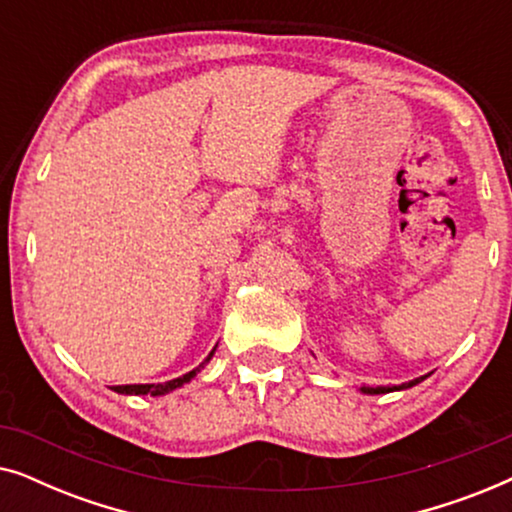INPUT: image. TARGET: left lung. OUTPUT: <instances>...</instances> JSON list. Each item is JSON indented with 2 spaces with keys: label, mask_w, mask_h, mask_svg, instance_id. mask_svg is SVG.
Here are the masks:
<instances>
[{
  "label": "left lung",
  "mask_w": 512,
  "mask_h": 512,
  "mask_svg": "<svg viewBox=\"0 0 512 512\" xmlns=\"http://www.w3.org/2000/svg\"><path fill=\"white\" fill-rule=\"evenodd\" d=\"M424 377H417V380H410V382H403V384H394V387H366V384H361L359 391H361V394H370V396H373V394H389V391H403V389L415 387V384L422 382Z\"/></svg>",
  "instance_id": "1"
}]
</instances>
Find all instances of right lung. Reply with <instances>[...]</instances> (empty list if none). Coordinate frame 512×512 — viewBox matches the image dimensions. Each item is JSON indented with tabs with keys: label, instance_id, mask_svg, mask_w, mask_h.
Returning <instances> with one entry per match:
<instances>
[{
	"label": "right lung",
	"instance_id": "1",
	"mask_svg": "<svg viewBox=\"0 0 512 512\" xmlns=\"http://www.w3.org/2000/svg\"><path fill=\"white\" fill-rule=\"evenodd\" d=\"M214 352H216V347L212 349V352H209L207 359L202 361L198 368H193L191 373H186V375H181V377H174V380L158 382V384H118V387H111V389H114L116 394H125V396H146V394H151V396H165V394H170V391H174V389L184 387L186 382H191L193 377L200 373V368H205V363L212 361Z\"/></svg>",
	"mask_w": 512,
	"mask_h": 512
}]
</instances>
